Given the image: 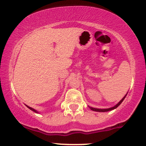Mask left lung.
<instances>
[{
  "mask_svg": "<svg viewBox=\"0 0 146 146\" xmlns=\"http://www.w3.org/2000/svg\"><path fill=\"white\" fill-rule=\"evenodd\" d=\"M127 94H128V93H127ZM127 94L125 95V96L123 97V98H122V100H121V101H120L119 102L118 104H117L115 105V106L112 107V108H106V109H100V108H93V107H90V106H89V108H90V110H93V111H96V112H107V111H110V110H114V109H115V108H117V107L119 106L120 104H121L122 103V102L123 101V100H124L125 97H126Z\"/></svg>",
  "mask_w": 146,
  "mask_h": 146,
  "instance_id": "8db88e82",
  "label": "left lung"
}]
</instances>
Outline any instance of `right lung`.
Wrapping results in <instances>:
<instances>
[{
  "label": "right lung",
  "mask_w": 146,
  "mask_h": 146,
  "mask_svg": "<svg viewBox=\"0 0 146 146\" xmlns=\"http://www.w3.org/2000/svg\"><path fill=\"white\" fill-rule=\"evenodd\" d=\"M26 106H27V105H26ZM27 106V108H29L30 110H32V111L35 112V113H38V111H37V110H35V109H33V108H31V107L28 106Z\"/></svg>",
  "instance_id": "1"
}]
</instances>
